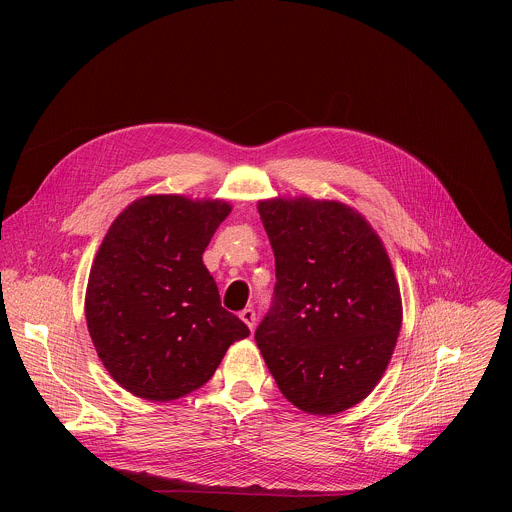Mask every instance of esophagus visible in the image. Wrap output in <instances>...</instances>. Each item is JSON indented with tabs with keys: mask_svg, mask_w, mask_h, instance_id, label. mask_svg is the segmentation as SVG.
<instances>
[{
	"mask_svg": "<svg viewBox=\"0 0 512 512\" xmlns=\"http://www.w3.org/2000/svg\"><path fill=\"white\" fill-rule=\"evenodd\" d=\"M239 318L249 326V330H253L255 328V320H257V316H255V310H251V308H245L241 314H239Z\"/></svg>",
	"mask_w": 512,
	"mask_h": 512,
	"instance_id": "1",
	"label": "esophagus"
}]
</instances>
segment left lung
<instances>
[{
  "mask_svg": "<svg viewBox=\"0 0 512 512\" xmlns=\"http://www.w3.org/2000/svg\"><path fill=\"white\" fill-rule=\"evenodd\" d=\"M275 255V294L255 332L283 397L334 415L369 397L403 320L387 249L356 208L308 196L257 204Z\"/></svg>",
  "mask_w": 512,
  "mask_h": 512,
  "instance_id": "8db88e82",
  "label": "left lung"
}]
</instances>
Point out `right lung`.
<instances>
[{"instance_id":"right-lung-1","label":"right lung","mask_w":512,"mask_h":512,"mask_svg":"<svg viewBox=\"0 0 512 512\" xmlns=\"http://www.w3.org/2000/svg\"><path fill=\"white\" fill-rule=\"evenodd\" d=\"M221 198L150 194L109 227L89 273L85 316L107 373L148 401L200 389L249 328L221 306L202 263L231 212Z\"/></svg>"}]
</instances>
